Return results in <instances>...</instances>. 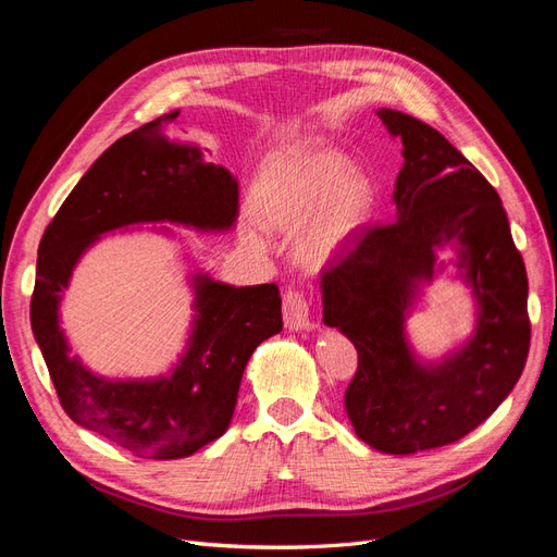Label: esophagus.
I'll return each mask as SVG.
<instances>
[{"instance_id":"obj_1","label":"esophagus","mask_w":557,"mask_h":557,"mask_svg":"<svg viewBox=\"0 0 557 557\" xmlns=\"http://www.w3.org/2000/svg\"><path fill=\"white\" fill-rule=\"evenodd\" d=\"M283 323L290 332H309L318 327L311 320L309 299L305 293L288 290L283 295Z\"/></svg>"}]
</instances>
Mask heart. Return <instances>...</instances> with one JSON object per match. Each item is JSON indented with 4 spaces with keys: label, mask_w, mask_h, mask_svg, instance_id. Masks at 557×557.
<instances>
[{
    "label": "heart",
    "mask_w": 557,
    "mask_h": 557,
    "mask_svg": "<svg viewBox=\"0 0 557 557\" xmlns=\"http://www.w3.org/2000/svg\"><path fill=\"white\" fill-rule=\"evenodd\" d=\"M376 183L336 150H301L269 162L252 183V205L262 223L297 232V260L320 269L344 258L376 213ZM252 213L242 221L250 246H264V227Z\"/></svg>",
    "instance_id": "obj_1"
}]
</instances>
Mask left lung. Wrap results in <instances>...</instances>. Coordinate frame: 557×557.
I'll return each instance as SVG.
<instances>
[{
	"label": "left lung",
	"instance_id": "8db88e82",
	"mask_svg": "<svg viewBox=\"0 0 557 557\" xmlns=\"http://www.w3.org/2000/svg\"><path fill=\"white\" fill-rule=\"evenodd\" d=\"M376 115L401 141L395 221L367 230L320 281L323 323L358 348L346 413L364 444L409 455L462 440L518 383L530 350L528 274L507 211L485 176L444 134L395 109ZM450 247L478 309L470 339L420 359L406 318Z\"/></svg>",
	"mask_w": 557,
	"mask_h": 557
}]
</instances>
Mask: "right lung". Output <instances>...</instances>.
I'll use <instances>...</instances> for the list:
<instances>
[{
	"label": "right lung",
	"mask_w": 557,
	"mask_h": 557,
	"mask_svg": "<svg viewBox=\"0 0 557 557\" xmlns=\"http://www.w3.org/2000/svg\"><path fill=\"white\" fill-rule=\"evenodd\" d=\"M176 115L125 134L83 174L44 232L29 305L32 332L66 416L148 460L188 458L223 436L252 350L283 330L276 283L237 288L197 269L188 278L190 334L170 372L111 379L72 356L60 301L78 260L104 234L146 223L230 232L237 223L239 181L207 162L199 146L166 137Z\"/></svg>",
	"instance_id": "obj_1"
}]
</instances>
